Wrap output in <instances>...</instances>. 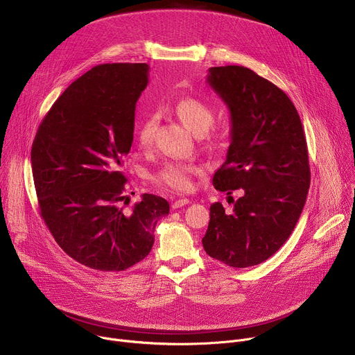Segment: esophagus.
Masks as SVG:
<instances>
[{"label": "esophagus", "mask_w": 355, "mask_h": 355, "mask_svg": "<svg viewBox=\"0 0 355 355\" xmlns=\"http://www.w3.org/2000/svg\"><path fill=\"white\" fill-rule=\"evenodd\" d=\"M188 204H189V199L182 198V199H177L175 202H173L171 208H173V209H178V208H182V207H185V205H188Z\"/></svg>", "instance_id": "34e87169"}]
</instances>
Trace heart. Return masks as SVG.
<instances>
[{
    "label": "heart",
    "mask_w": 355,
    "mask_h": 355,
    "mask_svg": "<svg viewBox=\"0 0 355 355\" xmlns=\"http://www.w3.org/2000/svg\"><path fill=\"white\" fill-rule=\"evenodd\" d=\"M174 112L178 119L191 129L195 135H204L214 123V110L198 98H181L174 105ZM157 119L155 115H147L139 129L137 141L141 147H148L155 140ZM204 171V167L196 163L171 162L166 164L157 174L156 181L173 191L188 192L193 188V178Z\"/></svg>",
    "instance_id": "b5f03b06"
}]
</instances>
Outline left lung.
<instances>
[{"mask_svg":"<svg viewBox=\"0 0 355 355\" xmlns=\"http://www.w3.org/2000/svg\"><path fill=\"white\" fill-rule=\"evenodd\" d=\"M208 84L230 112L226 162L214 187L240 198L211 207L202 244L207 254L234 268L261 264L281 248L305 207L311 185L306 137L288 95L243 66L211 67Z\"/></svg>","mask_w":355,"mask_h":355,"instance_id":"8db88e82","label":"left lung"}]
</instances>
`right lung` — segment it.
<instances>
[{"mask_svg": "<svg viewBox=\"0 0 355 355\" xmlns=\"http://www.w3.org/2000/svg\"><path fill=\"white\" fill-rule=\"evenodd\" d=\"M148 83L146 63L92 67L50 108L36 132L32 174L40 215L67 256L96 271H123L141 261L168 202L143 193L132 212L121 202L136 103Z\"/></svg>", "mask_w": 355, "mask_h": 355, "instance_id": "obj_1", "label": "right lung"}]
</instances>
